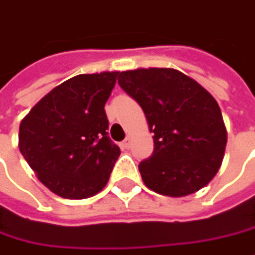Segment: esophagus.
<instances>
[{
	"label": "esophagus",
	"mask_w": 255,
	"mask_h": 255,
	"mask_svg": "<svg viewBox=\"0 0 255 255\" xmlns=\"http://www.w3.org/2000/svg\"><path fill=\"white\" fill-rule=\"evenodd\" d=\"M129 145H131V138H129V137H127L124 141L121 142V147H123V148H129Z\"/></svg>",
	"instance_id": "esophagus-1"
}]
</instances>
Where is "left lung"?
<instances>
[{
    "label": "left lung",
    "mask_w": 255,
    "mask_h": 255,
    "mask_svg": "<svg viewBox=\"0 0 255 255\" xmlns=\"http://www.w3.org/2000/svg\"><path fill=\"white\" fill-rule=\"evenodd\" d=\"M118 83L138 102L153 132L154 151L138 164L144 185L172 198L206 186L219 170L227 145L215 98L170 68L120 72Z\"/></svg>",
    "instance_id": "left-lung-1"
}]
</instances>
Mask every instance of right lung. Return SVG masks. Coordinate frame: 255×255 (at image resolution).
Returning <instances> with one entry per match:
<instances>
[{
  "label": "right lung",
  "mask_w": 255,
  "mask_h": 255,
  "mask_svg": "<svg viewBox=\"0 0 255 255\" xmlns=\"http://www.w3.org/2000/svg\"><path fill=\"white\" fill-rule=\"evenodd\" d=\"M118 72L73 76L23 118L18 148L38 180L65 199H85L108 183L120 147L108 137L105 102Z\"/></svg>",
  "instance_id": "add662e5"
}]
</instances>
